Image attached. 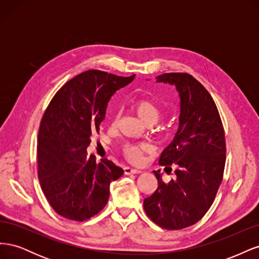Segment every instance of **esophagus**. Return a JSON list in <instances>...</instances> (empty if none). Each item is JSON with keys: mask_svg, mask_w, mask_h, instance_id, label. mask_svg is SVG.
I'll return each mask as SVG.
<instances>
[{"mask_svg": "<svg viewBox=\"0 0 259 259\" xmlns=\"http://www.w3.org/2000/svg\"><path fill=\"white\" fill-rule=\"evenodd\" d=\"M124 174L125 175H132V174H139L142 173V169H138V168H134V167H124Z\"/></svg>", "mask_w": 259, "mask_h": 259, "instance_id": "1", "label": "esophagus"}]
</instances>
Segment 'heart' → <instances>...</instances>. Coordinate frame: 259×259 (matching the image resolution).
<instances>
[{"label":"heart","instance_id":"b5f03b06","mask_svg":"<svg viewBox=\"0 0 259 259\" xmlns=\"http://www.w3.org/2000/svg\"><path fill=\"white\" fill-rule=\"evenodd\" d=\"M134 111L139 116V119L144 123L153 122L155 123L160 119L161 110L151 100L138 99L132 105ZM147 150V147L144 145H126L123 148V153L126 158L133 162H138L142 160L144 152Z\"/></svg>","mask_w":259,"mask_h":259}]
</instances>
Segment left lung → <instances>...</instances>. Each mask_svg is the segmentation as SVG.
<instances>
[{"label": "left lung", "mask_w": 259, "mask_h": 259, "mask_svg": "<svg viewBox=\"0 0 259 259\" xmlns=\"http://www.w3.org/2000/svg\"><path fill=\"white\" fill-rule=\"evenodd\" d=\"M155 79L174 85L180 97L178 131L159 159L169 171L174 166L176 177L165 184L153 170L158 188L144 208L162 228L179 230L198 223L213 204L224 176L225 132L213 98L192 75L171 72Z\"/></svg>", "instance_id": "obj_1"}]
</instances>
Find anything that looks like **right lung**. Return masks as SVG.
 <instances>
[{
	"label": "right lung",
	"instance_id": "right-lung-1",
	"mask_svg": "<svg viewBox=\"0 0 259 259\" xmlns=\"http://www.w3.org/2000/svg\"><path fill=\"white\" fill-rule=\"evenodd\" d=\"M89 70L67 82L53 97L37 137V175L57 214L84 222L98 214L109 199V186L124 170L107 159L96 162L86 149L99 132L113 94L134 80Z\"/></svg>",
	"mask_w": 259,
	"mask_h": 259
}]
</instances>
